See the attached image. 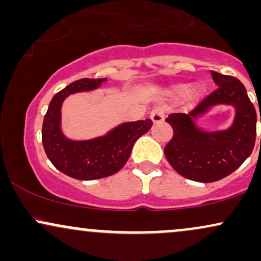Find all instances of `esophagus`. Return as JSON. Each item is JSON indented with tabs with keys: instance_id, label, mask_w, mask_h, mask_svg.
<instances>
[{
	"instance_id": "obj_1",
	"label": "esophagus",
	"mask_w": 261,
	"mask_h": 261,
	"mask_svg": "<svg viewBox=\"0 0 261 261\" xmlns=\"http://www.w3.org/2000/svg\"><path fill=\"white\" fill-rule=\"evenodd\" d=\"M149 118H151V120L153 124H160L164 120V110L163 108H154L153 110L151 112V115H149Z\"/></svg>"
}]
</instances>
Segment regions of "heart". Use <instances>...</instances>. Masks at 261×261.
<instances>
[{"label":"heart","mask_w":261,"mask_h":261,"mask_svg":"<svg viewBox=\"0 0 261 261\" xmlns=\"http://www.w3.org/2000/svg\"><path fill=\"white\" fill-rule=\"evenodd\" d=\"M203 91V88L201 86L196 85L194 86L193 88L190 89V97L191 98H197L201 95V93ZM189 92V85H185V83H180V85H176L174 88L172 89V94L174 97H184L185 94Z\"/></svg>","instance_id":"obj_1"}]
</instances>
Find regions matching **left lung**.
<instances>
[{"label": "left lung", "mask_w": 261, "mask_h": 261, "mask_svg": "<svg viewBox=\"0 0 261 261\" xmlns=\"http://www.w3.org/2000/svg\"><path fill=\"white\" fill-rule=\"evenodd\" d=\"M211 73L218 86L216 91L189 114H172L166 119L173 128V137L164 147L166 158L176 173L200 182L217 181L239 168L253 151L256 136L255 108L243 83L233 76ZM217 103L236 108L233 126L220 133H202L191 118Z\"/></svg>", "instance_id": "left-lung-1"}]
</instances>
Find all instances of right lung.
<instances>
[{"label":"right lung","mask_w":261,"mask_h":261,"mask_svg":"<svg viewBox=\"0 0 261 261\" xmlns=\"http://www.w3.org/2000/svg\"><path fill=\"white\" fill-rule=\"evenodd\" d=\"M106 79H81L56 93L45 114L41 141L50 162L64 174L80 180H94L118 173L131 154L134 143L152 126V120L126 122L107 136L70 141L60 130L62 101L76 92L97 88Z\"/></svg>","instance_id":"1"}]
</instances>
